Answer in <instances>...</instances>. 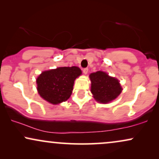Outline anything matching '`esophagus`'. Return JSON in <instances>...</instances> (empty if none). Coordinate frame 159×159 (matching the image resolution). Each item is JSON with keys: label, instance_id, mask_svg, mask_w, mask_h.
Segmentation results:
<instances>
[{"label": "esophagus", "instance_id": "esophagus-1", "mask_svg": "<svg viewBox=\"0 0 159 159\" xmlns=\"http://www.w3.org/2000/svg\"><path fill=\"white\" fill-rule=\"evenodd\" d=\"M83 72H84V74H85V75H87V73H88V68H84L83 69Z\"/></svg>", "mask_w": 159, "mask_h": 159}]
</instances>
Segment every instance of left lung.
<instances>
[{
	"label": "left lung",
	"instance_id": "left-lung-1",
	"mask_svg": "<svg viewBox=\"0 0 159 159\" xmlns=\"http://www.w3.org/2000/svg\"><path fill=\"white\" fill-rule=\"evenodd\" d=\"M91 93L96 101L108 103L121 93L122 89L116 78L111 77L106 72L98 71L90 75Z\"/></svg>",
	"mask_w": 159,
	"mask_h": 159
}]
</instances>
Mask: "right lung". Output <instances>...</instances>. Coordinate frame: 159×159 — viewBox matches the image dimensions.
Returning <instances> with one entry per match:
<instances>
[{
	"mask_svg": "<svg viewBox=\"0 0 159 159\" xmlns=\"http://www.w3.org/2000/svg\"><path fill=\"white\" fill-rule=\"evenodd\" d=\"M81 75V70L77 66L44 71L36 79L38 93L43 99L53 105L66 102L73 90L75 80Z\"/></svg>",
	"mask_w": 159,
	"mask_h": 159,
	"instance_id": "add662e5",
	"label": "right lung"
}]
</instances>
